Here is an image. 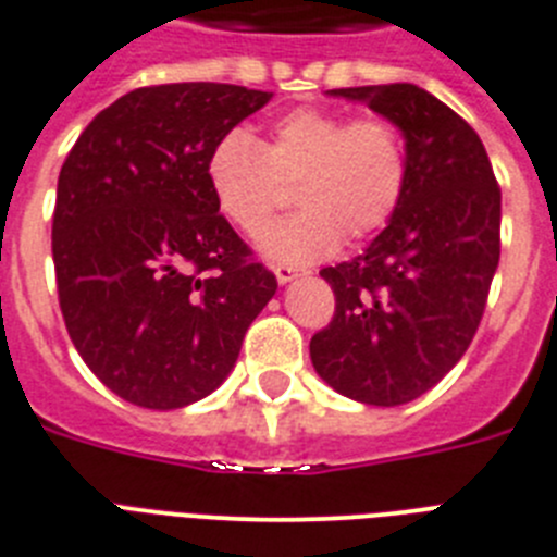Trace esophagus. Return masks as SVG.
Here are the masks:
<instances>
[{"label":"esophagus","mask_w":557,"mask_h":557,"mask_svg":"<svg viewBox=\"0 0 557 557\" xmlns=\"http://www.w3.org/2000/svg\"><path fill=\"white\" fill-rule=\"evenodd\" d=\"M274 277H277L280 285L290 283V280L297 277V269H294V267H285V263H277V267H274Z\"/></svg>","instance_id":"1"}]
</instances>
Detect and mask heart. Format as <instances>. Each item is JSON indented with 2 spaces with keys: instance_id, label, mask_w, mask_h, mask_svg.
<instances>
[{
  "instance_id": "1",
  "label": "heart",
  "mask_w": 557,
  "mask_h": 557,
  "mask_svg": "<svg viewBox=\"0 0 557 557\" xmlns=\"http://www.w3.org/2000/svg\"><path fill=\"white\" fill-rule=\"evenodd\" d=\"M205 177L219 213L247 238L267 233L294 185L302 210L263 238V255L310 263L333 252L341 238L363 242L397 216L410 160L394 119L297 108L263 138L224 133L210 147Z\"/></svg>"
}]
</instances>
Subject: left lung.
Instances as JSON below:
<instances>
[{
    "label": "left lung",
    "mask_w": 557,
    "mask_h": 557,
    "mask_svg": "<svg viewBox=\"0 0 557 557\" xmlns=\"http://www.w3.org/2000/svg\"><path fill=\"white\" fill-rule=\"evenodd\" d=\"M327 94L399 124L410 177L366 252L322 269L335 313L310 338V360L344 397L394 408L433 388L472 344L499 263L503 194L480 135L419 85Z\"/></svg>",
    "instance_id": "8db88e82"
}]
</instances>
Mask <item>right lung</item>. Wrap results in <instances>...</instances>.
<instances>
[{
    "instance_id": "obj_1",
    "label": "right lung",
    "mask_w": 557,
    "mask_h": 557,
    "mask_svg": "<svg viewBox=\"0 0 557 557\" xmlns=\"http://www.w3.org/2000/svg\"><path fill=\"white\" fill-rule=\"evenodd\" d=\"M272 99L147 85L97 113L58 177L52 258L79 358L113 394L174 410L227 380L277 280L219 213L210 147Z\"/></svg>"
}]
</instances>
